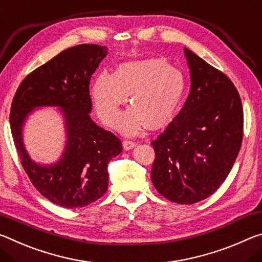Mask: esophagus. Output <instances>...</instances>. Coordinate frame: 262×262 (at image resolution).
I'll list each match as a JSON object with an SVG mask.
<instances>
[{"instance_id":"obj_1","label":"esophagus","mask_w":262,"mask_h":262,"mask_svg":"<svg viewBox=\"0 0 262 262\" xmlns=\"http://www.w3.org/2000/svg\"><path fill=\"white\" fill-rule=\"evenodd\" d=\"M136 145H137V143L134 140H124L123 141L124 149H131V148L136 147Z\"/></svg>"}]
</instances>
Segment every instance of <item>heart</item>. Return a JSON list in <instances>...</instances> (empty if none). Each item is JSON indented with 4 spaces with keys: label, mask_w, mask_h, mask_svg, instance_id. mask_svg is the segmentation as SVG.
<instances>
[{
    "label": "heart",
    "mask_w": 262,
    "mask_h": 262,
    "mask_svg": "<svg viewBox=\"0 0 262 262\" xmlns=\"http://www.w3.org/2000/svg\"><path fill=\"white\" fill-rule=\"evenodd\" d=\"M186 79L179 68L162 58H149L121 63L113 74L102 72L91 85L97 115L106 125L125 135H135L147 125L158 128L166 125L181 102ZM133 106L117 121L119 108L126 100Z\"/></svg>",
    "instance_id": "b5f03b06"
}]
</instances>
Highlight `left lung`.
Segmentation results:
<instances>
[{"label": "left lung", "mask_w": 262, "mask_h": 262, "mask_svg": "<svg viewBox=\"0 0 262 262\" xmlns=\"http://www.w3.org/2000/svg\"><path fill=\"white\" fill-rule=\"evenodd\" d=\"M190 93L177 117L152 141L153 186L171 202L208 199L228 178L243 141L244 113L228 76L184 47Z\"/></svg>", "instance_id": "1"}]
</instances>
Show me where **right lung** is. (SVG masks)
Returning a JSON list of instances; mask_svg holds the SVG:
<instances>
[{"label": "right lung", "instance_id": "right-lung-1", "mask_svg": "<svg viewBox=\"0 0 262 262\" xmlns=\"http://www.w3.org/2000/svg\"><path fill=\"white\" fill-rule=\"evenodd\" d=\"M105 46L70 47L30 73L14 96L10 128L15 147L30 181L40 194L62 208H82L108 189V164L122 152V143L92 121L91 78L105 58ZM38 106H60L66 118V151L53 165H38L23 144L28 114Z\"/></svg>", "mask_w": 262, "mask_h": 262}]
</instances>
